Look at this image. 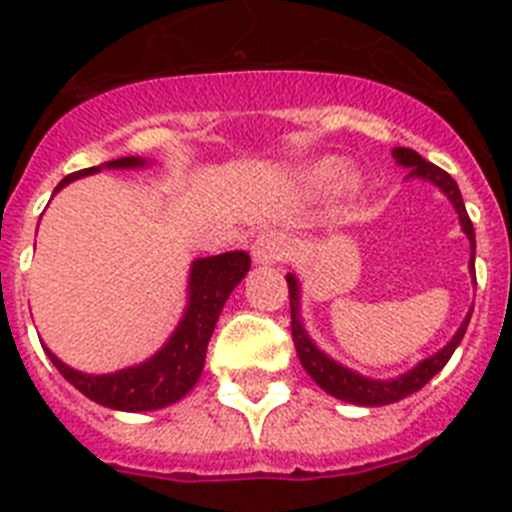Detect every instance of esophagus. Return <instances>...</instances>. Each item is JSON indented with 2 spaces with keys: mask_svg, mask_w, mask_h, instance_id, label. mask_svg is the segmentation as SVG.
Masks as SVG:
<instances>
[{
  "mask_svg": "<svg viewBox=\"0 0 512 512\" xmlns=\"http://www.w3.org/2000/svg\"><path fill=\"white\" fill-rule=\"evenodd\" d=\"M251 256L256 264L261 266H271L279 264L289 256V241L284 233H277V230H271V233L259 235L251 246Z\"/></svg>",
  "mask_w": 512,
  "mask_h": 512,
  "instance_id": "esophagus-1",
  "label": "esophagus"
}]
</instances>
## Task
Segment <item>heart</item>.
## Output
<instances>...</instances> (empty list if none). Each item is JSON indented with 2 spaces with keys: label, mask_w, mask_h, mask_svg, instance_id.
I'll use <instances>...</instances> for the list:
<instances>
[{
  "label": "heart",
  "mask_w": 512,
  "mask_h": 512,
  "mask_svg": "<svg viewBox=\"0 0 512 512\" xmlns=\"http://www.w3.org/2000/svg\"><path fill=\"white\" fill-rule=\"evenodd\" d=\"M338 182L341 194H356L361 189V174L356 169H346L341 158H320L300 171V184L307 192H325Z\"/></svg>",
  "instance_id": "obj_1"
}]
</instances>
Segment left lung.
I'll use <instances>...</instances> for the list:
<instances>
[{"mask_svg":"<svg viewBox=\"0 0 512 512\" xmlns=\"http://www.w3.org/2000/svg\"><path fill=\"white\" fill-rule=\"evenodd\" d=\"M392 158L402 169H408V179H423V182H431L433 187L441 189L449 202L454 205L456 215H459V223L464 235L472 243V256H469V271L474 277V225L467 215V207H464V200H461V192L456 187V182L443 169H438L436 164L425 161L420 153H415L413 148H395L392 151ZM289 284V310H292V341H295L297 356H300L305 372L315 379V384H320V390H325L328 395H333L336 400L351 402V405H364V408H379V405H390V402L402 400V397L413 395L420 387L431 382L438 372H441L446 361L451 359V354L456 351V346L461 343L464 333H467L469 318L472 312H467L464 323L459 325V330L454 333L449 343L443 348H438L436 354L428 356V359L418 361V364L410 369V372L400 374L395 379H372L364 377V374L348 369V366L338 364L336 359H330L325 351H320L315 346L310 336H307L305 325H302L300 315V282H297L295 274H287ZM477 284V279H474Z\"/></svg>","mask_w":512,"mask_h":512,"instance_id":"left-lung-1","label":"left lung"}]
</instances>
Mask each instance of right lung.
Returning a JSON list of instances; mask_svg holds the SVG:
<instances>
[{
    "mask_svg": "<svg viewBox=\"0 0 512 512\" xmlns=\"http://www.w3.org/2000/svg\"><path fill=\"white\" fill-rule=\"evenodd\" d=\"M143 166H148V161L140 156L115 158L102 166L74 171L58 184L56 192L81 176L97 174L102 169H143ZM248 269H251V256L246 251H228L220 256L192 261L187 307H184L182 320L169 336V341L143 364L128 366L115 374H84L63 364L48 348H45V354L66 377V382L74 384L81 395H87L89 400L104 405V408L122 410V413H146V410L174 405L200 379L207 343H210L217 318H220L230 292L241 284Z\"/></svg>",
    "mask_w": 512,
    "mask_h": 512,
    "instance_id": "add662e5",
    "label": "right lung"
}]
</instances>
